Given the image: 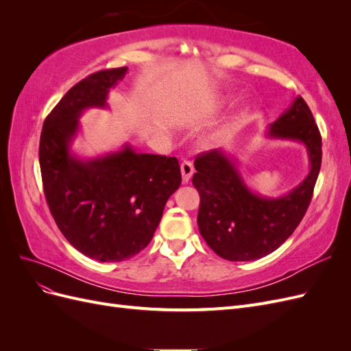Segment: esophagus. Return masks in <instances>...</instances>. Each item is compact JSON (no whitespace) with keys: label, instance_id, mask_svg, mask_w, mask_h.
Listing matches in <instances>:
<instances>
[{"label":"esophagus","instance_id":"1","mask_svg":"<svg viewBox=\"0 0 351 351\" xmlns=\"http://www.w3.org/2000/svg\"><path fill=\"white\" fill-rule=\"evenodd\" d=\"M180 168H182V177H183V183H189V180L192 178L193 173H195V168H193V164L190 161H183L182 165H180Z\"/></svg>","mask_w":351,"mask_h":351}]
</instances>
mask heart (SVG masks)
Segmentation results:
<instances>
[{
  "instance_id": "heart-1",
  "label": "heart",
  "mask_w": 351,
  "mask_h": 351,
  "mask_svg": "<svg viewBox=\"0 0 351 351\" xmlns=\"http://www.w3.org/2000/svg\"><path fill=\"white\" fill-rule=\"evenodd\" d=\"M228 102V98H222V99H219V105H224V104H227ZM244 114V111L241 110L240 112H239V115H243Z\"/></svg>"
}]
</instances>
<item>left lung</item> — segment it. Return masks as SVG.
Returning a JSON list of instances; mask_svg holds the SVG:
<instances>
[{"mask_svg": "<svg viewBox=\"0 0 351 351\" xmlns=\"http://www.w3.org/2000/svg\"><path fill=\"white\" fill-rule=\"evenodd\" d=\"M267 137L303 143L311 161L303 182L280 197L253 193L222 149L195 159L192 182L200 196L199 231L208 246L227 261H256L277 250L300 224L312 200L322 162V139L302 97L269 125Z\"/></svg>", "mask_w": 351, "mask_h": 351, "instance_id": "1", "label": "left lung"}]
</instances>
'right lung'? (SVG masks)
<instances>
[{"mask_svg": "<svg viewBox=\"0 0 351 351\" xmlns=\"http://www.w3.org/2000/svg\"><path fill=\"white\" fill-rule=\"evenodd\" d=\"M127 67L80 80L44 121L39 142L42 184L52 217L73 247L99 262H120L154 237L168 197L182 184L176 156L121 151L80 159L70 146L89 108H107L110 89Z\"/></svg>", "mask_w": 351, "mask_h": 351, "instance_id": "right-lung-1", "label": "right lung"}]
</instances>
